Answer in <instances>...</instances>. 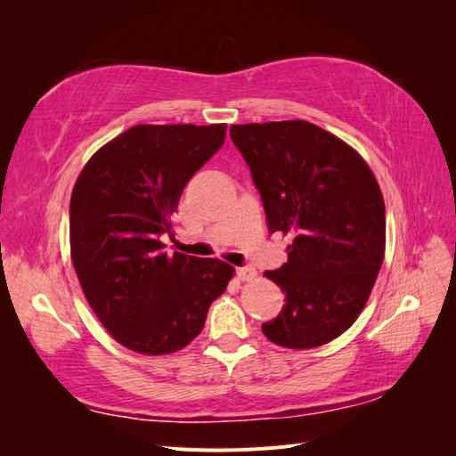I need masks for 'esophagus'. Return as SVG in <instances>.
<instances>
[{
    "mask_svg": "<svg viewBox=\"0 0 456 456\" xmlns=\"http://www.w3.org/2000/svg\"><path fill=\"white\" fill-rule=\"evenodd\" d=\"M238 278L241 281H249V280H255L256 278V270L253 266H243V268H238Z\"/></svg>",
    "mask_w": 456,
    "mask_h": 456,
    "instance_id": "esophagus-1",
    "label": "esophagus"
}]
</instances>
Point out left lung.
Instances as JSON below:
<instances>
[{
  "instance_id": "obj_1",
  "label": "left lung",
  "mask_w": 456,
  "mask_h": 456,
  "mask_svg": "<svg viewBox=\"0 0 456 456\" xmlns=\"http://www.w3.org/2000/svg\"><path fill=\"white\" fill-rule=\"evenodd\" d=\"M230 136L249 165L270 233L293 238L285 265L265 272L285 305L262 333L285 348L322 346L352 327L382 266L377 178L354 148L308 121L245 123Z\"/></svg>"
}]
</instances>
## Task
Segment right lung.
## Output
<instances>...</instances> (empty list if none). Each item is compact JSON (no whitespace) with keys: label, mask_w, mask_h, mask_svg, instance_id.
I'll use <instances>...</instances> for the list:
<instances>
[{"label":"right lung","mask_w":456,"mask_h":456,"mask_svg":"<svg viewBox=\"0 0 456 456\" xmlns=\"http://www.w3.org/2000/svg\"><path fill=\"white\" fill-rule=\"evenodd\" d=\"M226 126H134L104 144L77 176L70 251L89 306L123 346L161 355L205 325L233 268L165 253L188 181L224 144Z\"/></svg>","instance_id":"obj_1"}]
</instances>
